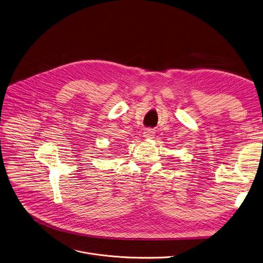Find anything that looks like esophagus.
<instances>
[{
	"label": "esophagus",
	"mask_w": 263,
	"mask_h": 263,
	"mask_svg": "<svg viewBox=\"0 0 263 263\" xmlns=\"http://www.w3.org/2000/svg\"><path fill=\"white\" fill-rule=\"evenodd\" d=\"M155 134L156 133L153 128H147V129L144 130L143 136H144V138H146V139H153V138H155Z\"/></svg>",
	"instance_id": "1"
}]
</instances>
